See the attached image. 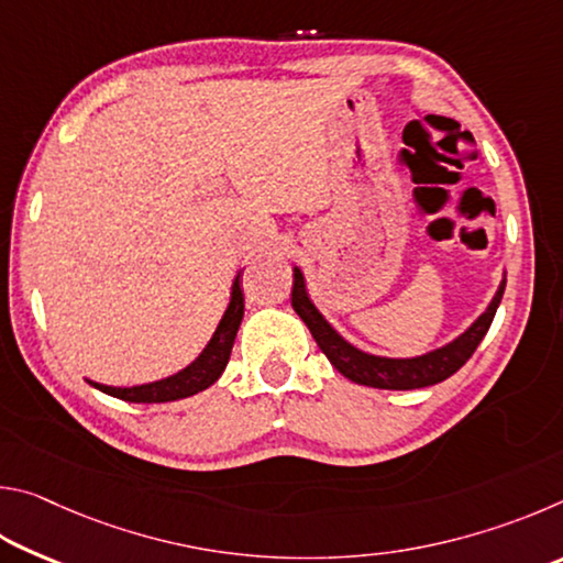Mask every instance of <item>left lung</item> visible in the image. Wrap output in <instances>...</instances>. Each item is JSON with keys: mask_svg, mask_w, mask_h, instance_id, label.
Wrapping results in <instances>:
<instances>
[{"mask_svg": "<svg viewBox=\"0 0 563 563\" xmlns=\"http://www.w3.org/2000/svg\"><path fill=\"white\" fill-rule=\"evenodd\" d=\"M504 295V283L499 285L497 295L489 302L487 312H482L479 320L474 325L462 332L460 338L450 345L430 352V355L412 357V360H389V357H375L367 355L357 347H352L350 342L342 340L335 330H332L325 318L320 316L316 305L310 302L308 292H305L302 273L295 268L292 271V310L298 312L300 320L308 325V330L316 338L318 347L325 352V357L335 365L338 373L345 375L347 379L357 385L377 387V389H419L442 383V379L452 377L456 369H460L466 360L474 355L476 345H479L482 338L487 335L494 316H497V308Z\"/></svg>", "mask_w": 563, "mask_h": 563, "instance_id": "8db88e82", "label": "left lung"}]
</instances>
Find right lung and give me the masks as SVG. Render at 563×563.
I'll return each mask as SVG.
<instances>
[{"label": "right lung", "mask_w": 563, "mask_h": 563, "mask_svg": "<svg viewBox=\"0 0 563 563\" xmlns=\"http://www.w3.org/2000/svg\"><path fill=\"white\" fill-rule=\"evenodd\" d=\"M243 320V290H241V275H235L233 292H231V305H228L223 320L218 322L211 342H208L206 350L198 355L196 362H190L186 369H180L178 375H170L166 379H158V383L151 385H139V387H107L99 383H91L101 393L111 397L126 399V402H174V399H184L201 389L211 387L231 360V350L235 342V332L241 328Z\"/></svg>", "instance_id": "1"}]
</instances>
